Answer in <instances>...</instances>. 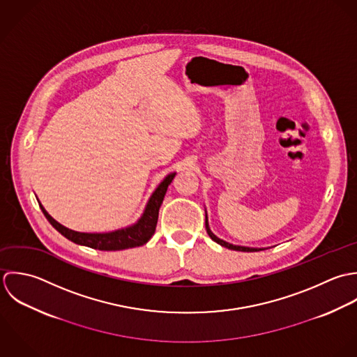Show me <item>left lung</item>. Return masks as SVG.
Returning a JSON list of instances; mask_svg holds the SVG:
<instances>
[{"label":"left lung","mask_w":357,"mask_h":357,"mask_svg":"<svg viewBox=\"0 0 357 357\" xmlns=\"http://www.w3.org/2000/svg\"><path fill=\"white\" fill-rule=\"evenodd\" d=\"M206 229H207L208 236L214 240L215 243H218V244H220L222 247H226V248H229V250H234V251H244V252H254V251H262V250H265V248H251V247H243V245H233V244H230V243H227V241H225V240H222V238L216 237L214 233L211 231V229H210L208 219H207V213H206Z\"/></svg>","instance_id":"1"}]
</instances>
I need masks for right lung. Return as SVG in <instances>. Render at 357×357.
<instances>
[{
    "mask_svg": "<svg viewBox=\"0 0 357 357\" xmlns=\"http://www.w3.org/2000/svg\"><path fill=\"white\" fill-rule=\"evenodd\" d=\"M176 172L168 174L164 181L157 186V189L153 192L150 196L146 208L143 211L142 216L137 223L132 226L119 229L109 233H81V231H74L72 229H68L66 226L61 225L56 222L51 215L45 211V208L40 204L41 211L45 215V218L50 220V223L66 238H69L73 243L85 245L93 250H100V251H120V250H127V248H134L146 244L151 236L155 231L157 226V219H158V211L162 204L164 196L167 193L168 186L171 185L172 179L175 178Z\"/></svg>",
    "mask_w": 357,
    "mask_h": 357,
    "instance_id": "right-lung-1",
    "label": "right lung"
}]
</instances>
